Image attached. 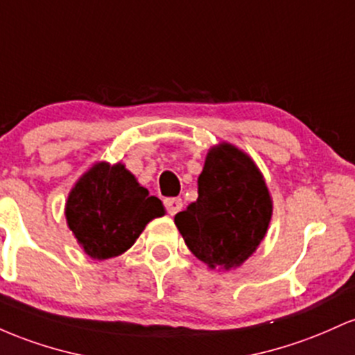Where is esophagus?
I'll return each mask as SVG.
<instances>
[{
    "label": "esophagus",
    "instance_id": "34e87169",
    "mask_svg": "<svg viewBox=\"0 0 355 355\" xmlns=\"http://www.w3.org/2000/svg\"><path fill=\"white\" fill-rule=\"evenodd\" d=\"M164 206H166V211L171 214V216H174V214L179 213L182 208V199L181 198H167L164 199Z\"/></svg>",
    "mask_w": 355,
    "mask_h": 355
}]
</instances>
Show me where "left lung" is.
I'll return each mask as SVG.
<instances>
[{"label": "left lung", "mask_w": 355, "mask_h": 355, "mask_svg": "<svg viewBox=\"0 0 355 355\" xmlns=\"http://www.w3.org/2000/svg\"><path fill=\"white\" fill-rule=\"evenodd\" d=\"M272 198L253 159L223 142L206 156L198 199L174 216L191 253L209 268L231 270L248 260L272 220Z\"/></svg>", "instance_id": "1"}]
</instances>
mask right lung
Listing matches in <instances>:
<instances>
[{
    "label": "right lung",
    "mask_w": 355,
    "mask_h": 355,
    "mask_svg": "<svg viewBox=\"0 0 355 355\" xmlns=\"http://www.w3.org/2000/svg\"><path fill=\"white\" fill-rule=\"evenodd\" d=\"M162 214L161 199L149 196L121 162L92 166L71 188L65 206L69 228L94 260L127 252L147 223Z\"/></svg>",
    "instance_id": "add662e5"
}]
</instances>
